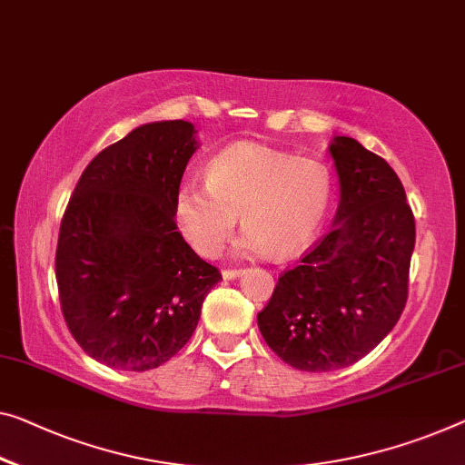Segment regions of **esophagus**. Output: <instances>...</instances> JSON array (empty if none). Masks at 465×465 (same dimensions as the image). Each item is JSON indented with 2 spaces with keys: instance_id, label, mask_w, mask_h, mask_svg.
<instances>
[{
  "instance_id": "esophagus-1",
  "label": "esophagus",
  "mask_w": 465,
  "mask_h": 465,
  "mask_svg": "<svg viewBox=\"0 0 465 465\" xmlns=\"http://www.w3.org/2000/svg\"><path fill=\"white\" fill-rule=\"evenodd\" d=\"M241 274H242V270H232V268L223 270V276L226 278V281H234V278L241 276Z\"/></svg>"
}]
</instances>
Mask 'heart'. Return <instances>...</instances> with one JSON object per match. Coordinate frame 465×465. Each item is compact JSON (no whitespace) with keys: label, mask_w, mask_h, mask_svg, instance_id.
<instances>
[{"label":"heart","mask_w":465,"mask_h":465,"mask_svg":"<svg viewBox=\"0 0 465 465\" xmlns=\"http://www.w3.org/2000/svg\"><path fill=\"white\" fill-rule=\"evenodd\" d=\"M332 199L326 163L297 158L260 143H234L210 160L205 183L176 189L173 213L184 241L203 257H218L237 216L242 252L289 257L322 228Z\"/></svg>","instance_id":"obj_1"}]
</instances>
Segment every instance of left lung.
<instances>
[{
  "instance_id": "left-lung-1",
  "label": "left lung",
  "mask_w": 465,
  "mask_h": 465,
  "mask_svg": "<svg viewBox=\"0 0 465 465\" xmlns=\"http://www.w3.org/2000/svg\"><path fill=\"white\" fill-rule=\"evenodd\" d=\"M341 202L332 231L278 278L257 326L268 347L303 372H331L368 355L407 302L416 223L403 184L351 137L331 147Z\"/></svg>"
}]
</instances>
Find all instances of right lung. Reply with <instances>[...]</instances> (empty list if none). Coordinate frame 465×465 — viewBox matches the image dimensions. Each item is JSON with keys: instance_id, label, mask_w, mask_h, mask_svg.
<instances>
[{"instance_id": "right-lung-1", "label": "right lung", "mask_w": 465, "mask_h": 465, "mask_svg": "<svg viewBox=\"0 0 465 465\" xmlns=\"http://www.w3.org/2000/svg\"><path fill=\"white\" fill-rule=\"evenodd\" d=\"M162 120L99 152L64 212L55 281L68 331L114 370L145 372L187 345L223 281L178 232L173 203L199 143Z\"/></svg>"}]
</instances>
